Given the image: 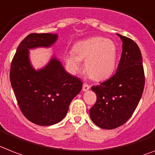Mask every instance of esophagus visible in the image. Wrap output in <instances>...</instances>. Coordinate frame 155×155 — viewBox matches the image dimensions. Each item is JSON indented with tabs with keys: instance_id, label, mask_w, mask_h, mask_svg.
<instances>
[{
	"instance_id": "34e87169",
	"label": "esophagus",
	"mask_w": 155,
	"mask_h": 155,
	"mask_svg": "<svg viewBox=\"0 0 155 155\" xmlns=\"http://www.w3.org/2000/svg\"><path fill=\"white\" fill-rule=\"evenodd\" d=\"M89 88H90V86H89L88 84H85V83H84V84H83L82 90L84 91V92H86V91H88V89H89Z\"/></svg>"
}]
</instances>
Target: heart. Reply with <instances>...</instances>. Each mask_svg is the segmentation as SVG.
I'll list each match as a JSON object with an SVG mask.
<instances>
[{
    "instance_id": "1",
    "label": "heart",
    "mask_w": 155,
    "mask_h": 155,
    "mask_svg": "<svg viewBox=\"0 0 155 155\" xmlns=\"http://www.w3.org/2000/svg\"><path fill=\"white\" fill-rule=\"evenodd\" d=\"M117 50L111 40L92 38L76 44L73 51L65 55V61L73 72L81 69L84 61V71L95 81H101L112 74L115 69Z\"/></svg>"
}]
</instances>
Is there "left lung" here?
<instances>
[{
	"mask_svg": "<svg viewBox=\"0 0 155 155\" xmlns=\"http://www.w3.org/2000/svg\"><path fill=\"white\" fill-rule=\"evenodd\" d=\"M122 41V53L117 71L92 90L96 104L89 110L92 121L104 129L125 124L137 108L143 92L145 77L140 50L134 41L117 34Z\"/></svg>",
	"mask_w": 155,
	"mask_h": 155,
	"instance_id": "1",
	"label": "left lung"
}]
</instances>
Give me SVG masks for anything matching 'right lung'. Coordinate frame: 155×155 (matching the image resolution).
<instances>
[{
    "label": "right lung",
    "mask_w": 155,
    "mask_h": 155,
    "mask_svg": "<svg viewBox=\"0 0 155 155\" xmlns=\"http://www.w3.org/2000/svg\"><path fill=\"white\" fill-rule=\"evenodd\" d=\"M57 38L53 34H29L19 44L11 63L10 81L20 110L29 121L42 126L62 121L82 88L80 79L66 72L55 57L38 71L30 64L28 49L50 47Z\"/></svg>",
    "instance_id": "add662e5"
}]
</instances>
